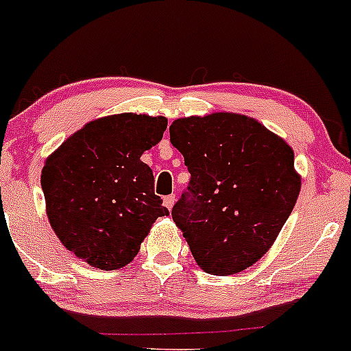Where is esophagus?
<instances>
[{"instance_id":"1","label":"esophagus","mask_w":351,"mask_h":351,"mask_svg":"<svg viewBox=\"0 0 351 351\" xmlns=\"http://www.w3.org/2000/svg\"><path fill=\"white\" fill-rule=\"evenodd\" d=\"M175 202H176V196L175 195L165 196V206H167L168 210H171L173 205H175Z\"/></svg>"}]
</instances>
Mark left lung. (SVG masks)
Listing matches in <instances>:
<instances>
[{
  "label": "left lung",
  "instance_id": "left-lung-1",
  "mask_svg": "<svg viewBox=\"0 0 351 351\" xmlns=\"http://www.w3.org/2000/svg\"><path fill=\"white\" fill-rule=\"evenodd\" d=\"M169 141L191 175L171 217L196 263L211 275L252 267L298 198L293 149L256 119L234 113L176 119Z\"/></svg>",
  "mask_w": 351,
  "mask_h": 351
}]
</instances>
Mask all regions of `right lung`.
Wrapping results in <instances>:
<instances>
[{"mask_svg":"<svg viewBox=\"0 0 351 351\" xmlns=\"http://www.w3.org/2000/svg\"><path fill=\"white\" fill-rule=\"evenodd\" d=\"M167 125L165 117L133 113L95 119L46 160L41 188L51 228L91 267L128 265L155 219L169 215L140 160Z\"/></svg>","mask_w":351,"mask_h":351,"instance_id":"obj_1","label":"right lung"}]
</instances>
